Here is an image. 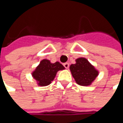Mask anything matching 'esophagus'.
Segmentation results:
<instances>
[{
    "label": "esophagus",
    "mask_w": 123,
    "mask_h": 123,
    "mask_svg": "<svg viewBox=\"0 0 123 123\" xmlns=\"http://www.w3.org/2000/svg\"><path fill=\"white\" fill-rule=\"evenodd\" d=\"M64 66L66 68H69V63L66 62V63H64Z\"/></svg>",
    "instance_id": "1"
}]
</instances>
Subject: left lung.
<instances>
[{
	"label": "left lung",
	"mask_w": 123,
	"mask_h": 123,
	"mask_svg": "<svg viewBox=\"0 0 123 123\" xmlns=\"http://www.w3.org/2000/svg\"><path fill=\"white\" fill-rule=\"evenodd\" d=\"M75 62L70 65V70L76 83L82 86H90L98 77V71L84 57H79Z\"/></svg>",
	"instance_id": "1"
}]
</instances>
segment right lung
<instances>
[{"label":"right lung","mask_w":123,"mask_h":123,"mask_svg":"<svg viewBox=\"0 0 123 123\" xmlns=\"http://www.w3.org/2000/svg\"><path fill=\"white\" fill-rule=\"evenodd\" d=\"M65 68L59 62L51 63L49 59H42L34 71L32 72V77L36 79L39 86H46L54 80L57 73Z\"/></svg>","instance_id":"1"}]
</instances>
